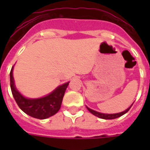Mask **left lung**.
<instances>
[{"label": "left lung", "mask_w": 150, "mask_h": 150, "mask_svg": "<svg viewBox=\"0 0 150 150\" xmlns=\"http://www.w3.org/2000/svg\"><path fill=\"white\" fill-rule=\"evenodd\" d=\"M132 104L131 105L130 107H128V109H126L125 110H124V111L122 112H120V113H117V114H103V113H100V112H97L96 111V110H93L90 109V108H89L88 107H86V108L88 109V110L91 113V114H93V115H95V116L98 117H100V118L106 119V120H111V119L117 118V117H119L122 116V115H124L125 114H126V113L130 110V108L132 107Z\"/></svg>", "instance_id": "left-lung-1"}]
</instances>
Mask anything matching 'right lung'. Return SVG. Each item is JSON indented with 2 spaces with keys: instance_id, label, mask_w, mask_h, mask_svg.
<instances>
[{
  "instance_id": "obj_1",
  "label": "right lung",
  "mask_w": 150,
  "mask_h": 150,
  "mask_svg": "<svg viewBox=\"0 0 150 150\" xmlns=\"http://www.w3.org/2000/svg\"><path fill=\"white\" fill-rule=\"evenodd\" d=\"M13 68L10 72V85L11 93L18 106L25 114L37 119H46L53 116L61 108L64 95L69 82L59 86L47 96L37 99L26 98L16 89L13 77Z\"/></svg>"
}]
</instances>
